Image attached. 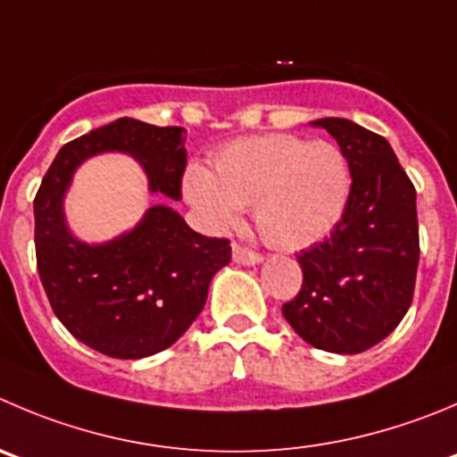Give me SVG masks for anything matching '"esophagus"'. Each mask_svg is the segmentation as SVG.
<instances>
[{"label":"esophagus","mask_w":457,"mask_h":457,"mask_svg":"<svg viewBox=\"0 0 457 457\" xmlns=\"http://www.w3.org/2000/svg\"><path fill=\"white\" fill-rule=\"evenodd\" d=\"M233 262L246 264V267H253V264L262 262V255L255 253V251L245 249V246H240V245H233Z\"/></svg>","instance_id":"esophagus-1"}]
</instances>
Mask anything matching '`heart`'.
<instances>
[{
  "mask_svg": "<svg viewBox=\"0 0 457 457\" xmlns=\"http://www.w3.org/2000/svg\"><path fill=\"white\" fill-rule=\"evenodd\" d=\"M352 193L347 156L332 141L294 134H260L226 143L212 172L190 166L184 195L217 231H228L242 208H253L255 228L278 251L319 245L341 221Z\"/></svg>",
  "mask_w": 457,
  "mask_h": 457,
  "instance_id": "heart-1",
  "label": "heart"
}]
</instances>
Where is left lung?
<instances>
[{
    "mask_svg": "<svg viewBox=\"0 0 457 457\" xmlns=\"http://www.w3.org/2000/svg\"><path fill=\"white\" fill-rule=\"evenodd\" d=\"M345 152L352 193L341 221L298 255L303 287L282 316L319 350L359 354L406 316L420 262L415 186L379 134L347 119L312 120Z\"/></svg>",
    "mask_w": 457,
    "mask_h": 457,
    "instance_id": "1",
    "label": "left lung"
}]
</instances>
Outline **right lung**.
<instances>
[{"instance_id": "right-lung-1", "label": "right lung", "mask_w": 457, "mask_h": 457, "mask_svg": "<svg viewBox=\"0 0 457 457\" xmlns=\"http://www.w3.org/2000/svg\"><path fill=\"white\" fill-rule=\"evenodd\" d=\"M184 128L119 119L62 145L33 202L42 287L60 323L85 345L114 359H143L170 347L193 325L212 276L231 262L228 240L193 231L168 204H154L114 240H78L64 195L87 159L105 152L134 156L150 193L181 199Z\"/></svg>"}]
</instances>
